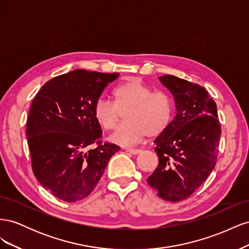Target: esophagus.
I'll return each instance as SVG.
<instances>
[{"instance_id": "1", "label": "esophagus", "mask_w": 249, "mask_h": 249, "mask_svg": "<svg viewBox=\"0 0 249 249\" xmlns=\"http://www.w3.org/2000/svg\"><path fill=\"white\" fill-rule=\"evenodd\" d=\"M125 150L127 153H130L132 155H138L141 153L140 149H134V148H125Z\"/></svg>"}]
</instances>
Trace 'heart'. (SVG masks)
Returning a JSON list of instances; mask_svg holds the SVG:
<instances>
[{
  "label": "heart",
  "mask_w": 249,
  "mask_h": 249,
  "mask_svg": "<svg viewBox=\"0 0 249 249\" xmlns=\"http://www.w3.org/2000/svg\"><path fill=\"white\" fill-rule=\"evenodd\" d=\"M114 103L101 99L93 107L97 124L113 131L124 113V124L111 136V141L120 145H133L146 137H158L168 129L175 107L171 97L163 91L137 79L119 85L113 92Z\"/></svg>",
  "instance_id": "b5f03b06"
}]
</instances>
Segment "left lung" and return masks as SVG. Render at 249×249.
<instances>
[{"mask_svg": "<svg viewBox=\"0 0 249 249\" xmlns=\"http://www.w3.org/2000/svg\"><path fill=\"white\" fill-rule=\"evenodd\" d=\"M159 80L175 97L177 115L155 140L159 164L147 183L158 196L177 202L190 197L214 169L221 125L205 88L171 74Z\"/></svg>", "mask_w": 249, "mask_h": 249, "instance_id": "obj_1", "label": "left lung"}]
</instances>
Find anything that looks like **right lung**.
<instances>
[{"label": "right lung", "instance_id": "obj_1", "mask_svg": "<svg viewBox=\"0 0 249 249\" xmlns=\"http://www.w3.org/2000/svg\"><path fill=\"white\" fill-rule=\"evenodd\" d=\"M117 77L76 70L51 79L34 97L26 131L32 170L59 199L76 202L87 197L120 149L100 140L102 129L93 116L95 103Z\"/></svg>", "mask_w": 249, "mask_h": 249}]
</instances>
